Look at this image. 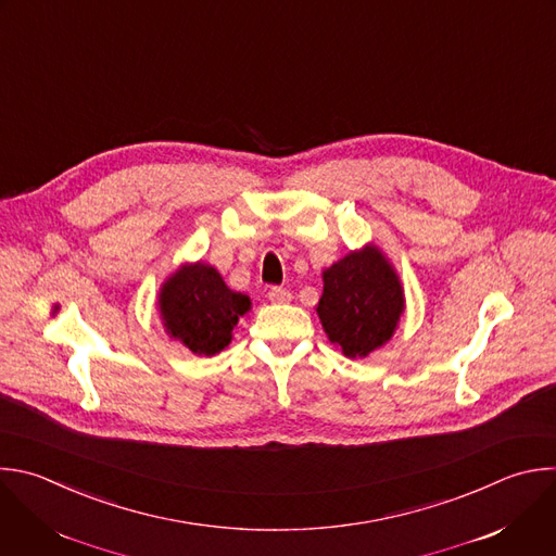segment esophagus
Masks as SVG:
<instances>
[{
  "label": "esophagus",
  "instance_id": "1",
  "mask_svg": "<svg viewBox=\"0 0 556 556\" xmlns=\"http://www.w3.org/2000/svg\"><path fill=\"white\" fill-rule=\"evenodd\" d=\"M268 299L273 303H288V301H292V292L286 290V288H270L268 290Z\"/></svg>",
  "mask_w": 556,
  "mask_h": 556
}]
</instances>
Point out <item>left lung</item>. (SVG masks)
<instances>
[{
  "label": "left lung",
  "instance_id": "1",
  "mask_svg": "<svg viewBox=\"0 0 556 556\" xmlns=\"http://www.w3.org/2000/svg\"><path fill=\"white\" fill-rule=\"evenodd\" d=\"M406 312L402 279L384 255L368 242L323 270L316 314L331 344L346 357H366L382 349Z\"/></svg>",
  "mask_w": 556,
  "mask_h": 556
}]
</instances>
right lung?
Listing matches in <instances>:
<instances>
[{"label": "right lung", "instance_id": "right-lung-1", "mask_svg": "<svg viewBox=\"0 0 556 556\" xmlns=\"http://www.w3.org/2000/svg\"><path fill=\"white\" fill-rule=\"evenodd\" d=\"M156 309L165 333L194 355H216L233 340L251 299L231 290L207 262H182L159 288Z\"/></svg>", "mask_w": 556, "mask_h": 556}]
</instances>
